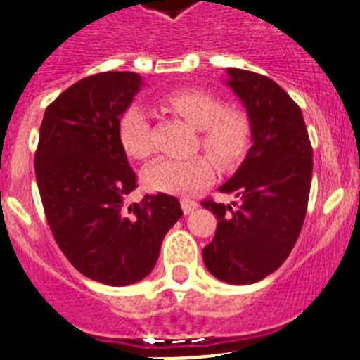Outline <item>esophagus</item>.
Instances as JSON below:
<instances>
[{
	"label": "esophagus",
	"instance_id": "34e87169",
	"mask_svg": "<svg viewBox=\"0 0 360 360\" xmlns=\"http://www.w3.org/2000/svg\"><path fill=\"white\" fill-rule=\"evenodd\" d=\"M180 205H182L184 214H189V212H193L196 207H198V203H196L195 200H189V198L180 200Z\"/></svg>",
	"mask_w": 360,
	"mask_h": 360
}]
</instances>
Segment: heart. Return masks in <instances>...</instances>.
<instances>
[{
    "label": "heart",
    "mask_w": 360,
    "mask_h": 360,
    "mask_svg": "<svg viewBox=\"0 0 360 360\" xmlns=\"http://www.w3.org/2000/svg\"><path fill=\"white\" fill-rule=\"evenodd\" d=\"M162 103L193 128L200 129V146L215 158L219 167L227 169L245 157L252 139V128L243 111L225 110V104L218 97L202 90H174L165 95ZM119 142L126 155L135 160L151 155L148 113L139 104H131L120 115ZM212 159L207 155L157 158L142 169V184L151 193L191 195L214 178L216 165Z\"/></svg>",
    "instance_id": "1"
}]
</instances>
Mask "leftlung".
I'll return each mask as SVG.
<instances>
[{
    "instance_id": "obj_1",
    "label": "left lung",
    "mask_w": 360,
    "mask_h": 360,
    "mask_svg": "<svg viewBox=\"0 0 360 360\" xmlns=\"http://www.w3.org/2000/svg\"><path fill=\"white\" fill-rule=\"evenodd\" d=\"M227 75L249 115L252 146L219 187L236 202H202L218 219L203 263L219 281L250 285L276 272L294 249L307 216L314 158L301 108L278 82L249 70L227 68Z\"/></svg>"
}]
</instances>
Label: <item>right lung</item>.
Returning a JSON list of instances; mask_svg holds the SVG:
<instances>
[{"instance_id":"obj_1","label":"right lung","mask_w":360,"mask_h":360,"mask_svg":"<svg viewBox=\"0 0 360 360\" xmlns=\"http://www.w3.org/2000/svg\"><path fill=\"white\" fill-rule=\"evenodd\" d=\"M141 86L133 72L95 73L70 86L44 111L34 158L59 249L81 274L110 287L144 279L184 214L164 193L124 202L136 176L119 142V119Z\"/></svg>"}]
</instances>
